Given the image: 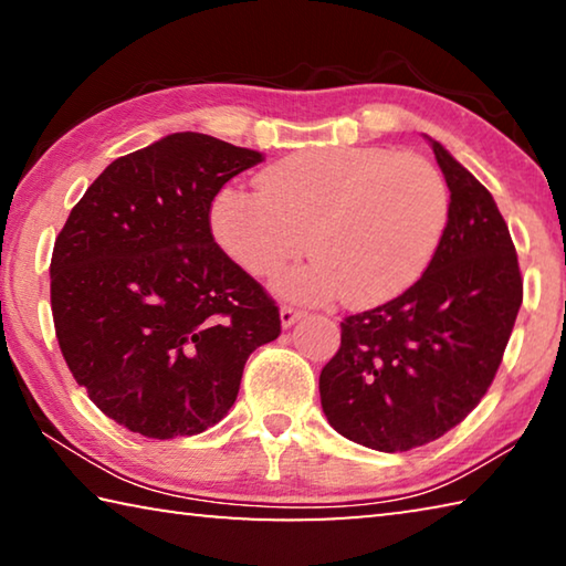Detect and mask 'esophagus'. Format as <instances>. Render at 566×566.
Returning <instances> with one entry per match:
<instances>
[{
    "instance_id": "1",
    "label": "esophagus",
    "mask_w": 566,
    "mask_h": 566,
    "mask_svg": "<svg viewBox=\"0 0 566 566\" xmlns=\"http://www.w3.org/2000/svg\"><path fill=\"white\" fill-rule=\"evenodd\" d=\"M280 319H282V327L290 329L292 324H296V322L302 319V312L294 310V306H282V310H280Z\"/></svg>"
}]
</instances>
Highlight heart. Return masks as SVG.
<instances>
[{
	"label": "heart",
	"mask_w": 566,
	"mask_h": 566,
	"mask_svg": "<svg viewBox=\"0 0 566 566\" xmlns=\"http://www.w3.org/2000/svg\"><path fill=\"white\" fill-rule=\"evenodd\" d=\"M447 217V187L427 161L381 147H324L276 161L260 191H219L209 227L252 276L274 274L310 242L317 256L274 282L290 300L324 304L344 294L352 306H375L424 276Z\"/></svg>",
	"instance_id": "b5f03b06"
}]
</instances>
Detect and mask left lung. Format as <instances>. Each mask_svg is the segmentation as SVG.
I'll list each match as a JSON object with an SVG mask.
<instances>
[{
    "label": "left lung",
    "instance_id": "1",
    "mask_svg": "<svg viewBox=\"0 0 566 566\" xmlns=\"http://www.w3.org/2000/svg\"><path fill=\"white\" fill-rule=\"evenodd\" d=\"M442 242L397 300L342 322V347L319 375L322 409L342 437L407 452L457 427L486 395L522 306L516 252L494 197L449 151Z\"/></svg>",
    "mask_w": 566,
    "mask_h": 566
}]
</instances>
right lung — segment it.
Segmentation results:
<instances>
[{
    "instance_id": "1",
    "label": "right lung",
    "mask_w": 566,
    "mask_h": 566,
    "mask_svg": "<svg viewBox=\"0 0 566 566\" xmlns=\"http://www.w3.org/2000/svg\"><path fill=\"white\" fill-rule=\"evenodd\" d=\"M260 161L209 134H167L114 159L56 237L60 349L76 385L129 432L214 427L249 354L280 337V310L209 229L217 191Z\"/></svg>"
}]
</instances>
